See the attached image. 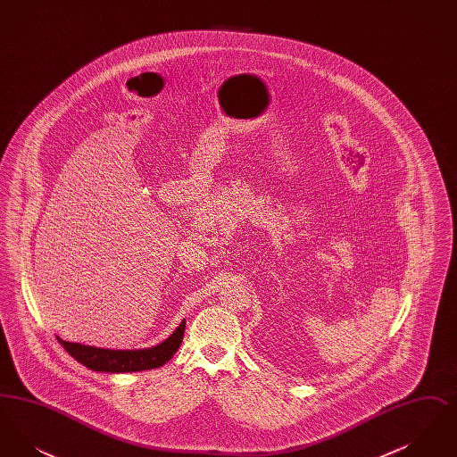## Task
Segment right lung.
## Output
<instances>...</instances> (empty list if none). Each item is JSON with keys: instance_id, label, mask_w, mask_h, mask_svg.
<instances>
[{"instance_id": "add662e5", "label": "right lung", "mask_w": 457, "mask_h": 457, "mask_svg": "<svg viewBox=\"0 0 457 457\" xmlns=\"http://www.w3.org/2000/svg\"><path fill=\"white\" fill-rule=\"evenodd\" d=\"M185 324L187 322L183 320L168 339H164L153 348L145 349L96 348L79 343H68L60 336H56V339L70 356H73L79 363H82L88 370L106 373H129L140 370L159 369L164 363H168L183 341Z\"/></svg>"}]
</instances>
